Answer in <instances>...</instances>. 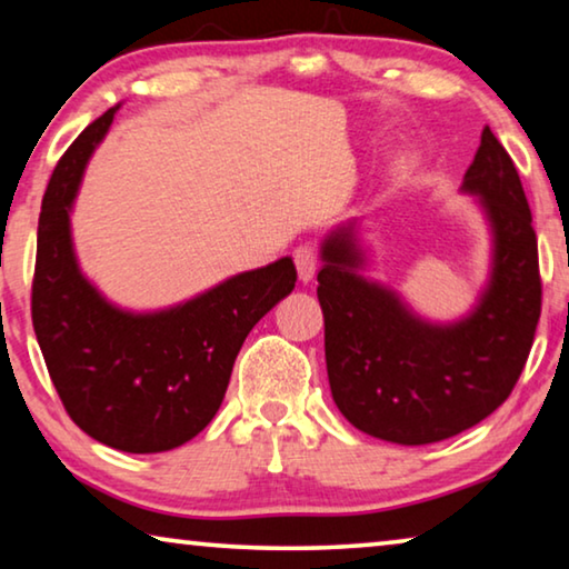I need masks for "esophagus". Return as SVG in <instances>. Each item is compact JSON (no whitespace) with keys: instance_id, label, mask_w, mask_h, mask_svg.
I'll return each mask as SVG.
<instances>
[{"instance_id":"esophagus-1","label":"esophagus","mask_w":569,"mask_h":569,"mask_svg":"<svg viewBox=\"0 0 569 569\" xmlns=\"http://www.w3.org/2000/svg\"><path fill=\"white\" fill-rule=\"evenodd\" d=\"M295 264L297 274H300V282H310L315 277V269H318V251H315L312 243H302V247L295 249Z\"/></svg>"}]
</instances>
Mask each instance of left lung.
Returning a JSON list of instances; mask_svg holds the SVG:
<instances>
[{
	"mask_svg": "<svg viewBox=\"0 0 569 569\" xmlns=\"http://www.w3.org/2000/svg\"><path fill=\"white\" fill-rule=\"evenodd\" d=\"M462 190L478 198L493 236L488 284L456 322L422 320L363 274L356 221L322 241L318 300L333 401L379 440L430 445L478 425L509 399L541 312L537 233L519 172L483 129Z\"/></svg>",
	"mask_w": 569,
	"mask_h": 569,
	"instance_id": "8db88e82",
	"label": "left lung"
}]
</instances>
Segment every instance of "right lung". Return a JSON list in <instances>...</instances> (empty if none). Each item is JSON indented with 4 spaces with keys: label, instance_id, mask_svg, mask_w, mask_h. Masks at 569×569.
<instances>
[{
    "label": "right lung",
    "instance_id": "add662e5",
    "mask_svg": "<svg viewBox=\"0 0 569 569\" xmlns=\"http://www.w3.org/2000/svg\"><path fill=\"white\" fill-rule=\"evenodd\" d=\"M111 107L52 170L38 223L32 326L66 412L93 440L124 452H164L216 417L249 330L295 290L290 257L241 272L157 312L111 305L83 277L71 208L86 162L107 137Z\"/></svg>",
    "mask_w": 569,
    "mask_h": 569
}]
</instances>
